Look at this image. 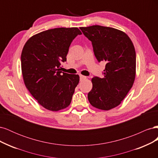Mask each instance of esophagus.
Masks as SVG:
<instances>
[{"label":"esophagus","instance_id":"esophagus-1","mask_svg":"<svg viewBox=\"0 0 158 158\" xmlns=\"http://www.w3.org/2000/svg\"><path fill=\"white\" fill-rule=\"evenodd\" d=\"M86 78H87L86 76H82V75H80V80H85V79H86Z\"/></svg>","mask_w":158,"mask_h":158}]
</instances>
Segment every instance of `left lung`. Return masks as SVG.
Masks as SVG:
<instances>
[{"instance_id": "obj_1", "label": "left lung", "mask_w": 158, "mask_h": 158, "mask_svg": "<svg viewBox=\"0 0 158 158\" xmlns=\"http://www.w3.org/2000/svg\"><path fill=\"white\" fill-rule=\"evenodd\" d=\"M92 41L98 62H106L103 78L94 76L93 87L88 94L90 104L102 110L118 106L132 88L136 75V52L125 32L102 26L81 27Z\"/></svg>"}]
</instances>
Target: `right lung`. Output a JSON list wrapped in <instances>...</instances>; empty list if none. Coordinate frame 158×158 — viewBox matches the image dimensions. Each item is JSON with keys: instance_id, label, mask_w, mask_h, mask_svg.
Wrapping results in <instances>:
<instances>
[{"instance_id": "right-lung-1", "label": "right lung", "mask_w": 158, "mask_h": 158, "mask_svg": "<svg viewBox=\"0 0 158 158\" xmlns=\"http://www.w3.org/2000/svg\"><path fill=\"white\" fill-rule=\"evenodd\" d=\"M81 34L77 27L54 28L32 36L23 46V82L37 102L50 111L67 107L78 84V74H61L60 68L66 61L72 41Z\"/></svg>"}]
</instances>
